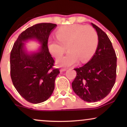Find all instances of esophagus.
I'll use <instances>...</instances> for the list:
<instances>
[{
  "label": "esophagus",
  "mask_w": 127,
  "mask_h": 127,
  "mask_svg": "<svg viewBox=\"0 0 127 127\" xmlns=\"http://www.w3.org/2000/svg\"><path fill=\"white\" fill-rule=\"evenodd\" d=\"M66 70L67 69L66 68H61L60 69V71L61 72H64V71H66Z\"/></svg>",
  "instance_id": "34e87169"
}]
</instances>
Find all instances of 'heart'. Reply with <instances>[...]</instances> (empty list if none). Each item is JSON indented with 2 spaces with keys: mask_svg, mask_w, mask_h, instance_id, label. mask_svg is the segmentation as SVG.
Here are the masks:
<instances>
[{
  "mask_svg": "<svg viewBox=\"0 0 127 127\" xmlns=\"http://www.w3.org/2000/svg\"><path fill=\"white\" fill-rule=\"evenodd\" d=\"M57 40H49L47 47L55 58L61 57L66 50V55L57 60L60 66H69L88 62L96 51L98 45V34L90 26L73 24L60 27L56 32Z\"/></svg>",
  "mask_w": 127,
  "mask_h": 127,
  "instance_id": "b5f03b06",
  "label": "heart"
}]
</instances>
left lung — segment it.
Masks as SVG:
<instances>
[{
    "mask_svg": "<svg viewBox=\"0 0 127 127\" xmlns=\"http://www.w3.org/2000/svg\"><path fill=\"white\" fill-rule=\"evenodd\" d=\"M98 36V45L93 58L84 66L74 69L76 77L73 90L81 99L95 102L105 98L116 82L117 57L105 32L91 23Z\"/></svg>",
    "mask_w": 127,
    "mask_h": 127,
    "instance_id": "left-lung-1",
    "label": "left lung"
}]
</instances>
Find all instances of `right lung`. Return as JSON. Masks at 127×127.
Instances as JSON below:
<instances>
[{
    "instance_id": "add662e5",
    "label": "right lung",
    "mask_w": 127,
    "mask_h": 127,
    "mask_svg": "<svg viewBox=\"0 0 127 127\" xmlns=\"http://www.w3.org/2000/svg\"><path fill=\"white\" fill-rule=\"evenodd\" d=\"M56 24L40 23L27 28L19 35L10 53V75L13 84L21 96L28 102L39 103L53 94L55 80L60 73L54 68V60L47 47L50 33ZM36 39L42 46L37 53L29 55L23 43Z\"/></svg>"
}]
</instances>
